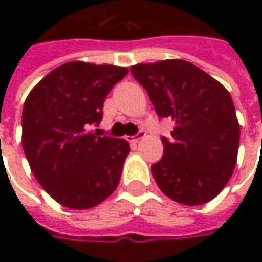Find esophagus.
I'll return each instance as SVG.
<instances>
[{"label":"esophagus","instance_id":"obj_1","mask_svg":"<svg viewBox=\"0 0 262 262\" xmlns=\"http://www.w3.org/2000/svg\"><path fill=\"white\" fill-rule=\"evenodd\" d=\"M144 137H146V131L140 129V131L137 133L136 136L131 137V140H129V141H131V143H138V141H140V140H143Z\"/></svg>","mask_w":262,"mask_h":262}]
</instances>
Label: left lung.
Instances as JSON below:
<instances>
[{"mask_svg":"<svg viewBox=\"0 0 262 262\" xmlns=\"http://www.w3.org/2000/svg\"><path fill=\"white\" fill-rule=\"evenodd\" d=\"M131 74L159 118H172L163 157L151 166L160 191L176 203L200 206L225 188L236 165L239 122L230 93L184 59L137 64Z\"/></svg>","mask_w":262,"mask_h":262,"instance_id":"obj_1","label":"left lung"}]
</instances>
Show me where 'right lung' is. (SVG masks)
Segmentation results:
<instances>
[{"instance_id":"1","label":"right lung","mask_w":262,"mask_h":262,"mask_svg":"<svg viewBox=\"0 0 262 262\" xmlns=\"http://www.w3.org/2000/svg\"><path fill=\"white\" fill-rule=\"evenodd\" d=\"M125 67L71 61L43 77L23 106L21 144L37 182L59 204L86 210L116 189L129 143L92 133Z\"/></svg>"}]
</instances>
